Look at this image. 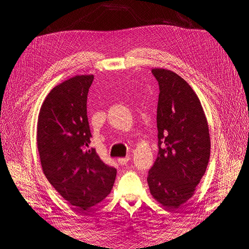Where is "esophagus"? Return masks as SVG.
<instances>
[{
	"mask_svg": "<svg viewBox=\"0 0 249 249\" xmlns=\"http://www.w3.org/2000/svg\"><path fill=\"white\" fill-rule=\"evenodd\" d=\"M129 160H130V156L122 157V158H119V160H118L120 165H126V163H127Z\"/></svg>",
	"mask_w": 249,
	"mask_h": 249,
	"instance_id": "1",
	"label": "esophagus"
}]
</instances>
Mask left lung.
Instances as JSON below:
<instances>
[{"label":"left lung","mask_w":249,"mask_h":249,"mask_svg":"<svg viewBox=\"0 0 249 249\" xmlns=\"http://www.w3.org/2000/svg\"><path fill=\"white\" fill-rule=\"evenodd\" d=\"M158 81V155L147 184L155 200L169 210L193 197L210 160L209 125L197 94L178 73L154 68Z\"/></svg>","instance_id":"left-lung-1"}]
</instances>
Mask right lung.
<instances>
[{
  "label": "right lung",
  "mask_w": 249,
  "mask_h": 249,
  "mask_svg": "<svg viewBox=\"0 0 249 249\" xmlns=\"http://www.w3.org/2000/svg\"><path fill=\"white\" fill-rule=\"evenodd\" d=\"M93 75L75 76L47 95L37 123V147L46 178L68 203L87 211L110 194L116 169L89 147L87 115Z\"/></svg>",
  "instance_id": "obj_1"
}]
</instances>
